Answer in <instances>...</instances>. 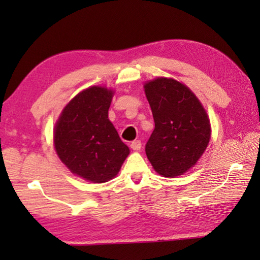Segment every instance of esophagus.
Instances as JSON below:
<instances>
[{
  "instance_id": "esophagus-1",
  "label": "esophagus",
  "mask_w": 260,
  "mask_h": 260,
  "mask_svg": "<svg viewBox=\"0 0 260 260\" xmlns=\"http://www.w3.org/2000/svg\"><path fill=\"white\" fill-rule=\"evenodd\" d=\"M141 147H142V143H141L140 140H135V141H133V142H131V148L135 151L140 150Z\"/></svg>"
}]
</instances>
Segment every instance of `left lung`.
<instances>
[{
  "instance_id": "left-lung-1",
  "label": "left lung",
  "mask_w": 260,
  "mask_h": 260,
  "mask_svg": "<svg viewBox=\"0 0 260 260\" xmlns=\"http://www.w3.org/2000/svg\"><path fill=\"white\" fill-rule=\"evenodd\" d=\"M155 129L146 144L153 170L166 178L186 173L203 155L211 138L205 109L196 95L172 78L144 83Z\"/></svg>"
}]
</instances>
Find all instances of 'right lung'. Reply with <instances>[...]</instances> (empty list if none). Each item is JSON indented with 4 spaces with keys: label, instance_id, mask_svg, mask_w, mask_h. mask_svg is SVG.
<instances>
[{
    "label": "right lung",
    "instance_id": "right-lung-1",
    "mask_svg": "<svg viewBox=\"0 0 260 260\" xmlns=\"http://www.w3.org/2000/svg\"><path fill=\"white\" fill-rule=\"evenodd\" d=\"M113 90L93 86L82 90L63 109L54 129L59 159L73 174L103 183L113 179L129 149L109 120Z\"/></svg>",
    "mask_w": 260,
    "mask_h": 260
}]
</instances>
